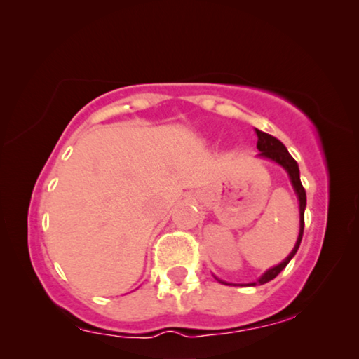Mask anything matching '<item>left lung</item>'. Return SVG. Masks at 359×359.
I'll return each instance as SVG.
<instances>
[{
  "instance_id": "8db88e82",
  "label": "left lung",
  "mask_w": 359,
  "mask_h": 359,
  "mask_svg": "<svg viewBox=\"0 0 359 359\" xmlns=\"http://www.w3.org/2000/svg\"><path fill=\"white\" fill-rule=\"evenodd\" d=\"M257 131V149L260 151L259 153V158H264V159H270L276 163L278 165H281L283 169L286 170L287 175H290V180H291V185L292 189L296 191V196H297V201H299V234H297V241L294 247H292L291 254L286 257L285 260L278 264L276 266H271L270 270H266L264 275L260 276L257 281H252V283H247L245 286H257V285H265V283L271 281L273 278L278 276V273L281 270H285V266L290 264V260L292 257L296 255L297 249H299L301 245V241H302V232H304V210H306V190L304 187L301 184V179H299V165L294 159H292V156L287 153L286 146L281 143L280 140H276L275 136H271L269 133H265V131H260V130H255ZM216 278V276H215ZM219 283H224V285H231V286H236L232 285V283H226L223 280L216 278Z\"/></svg>"
}]
</instances>
